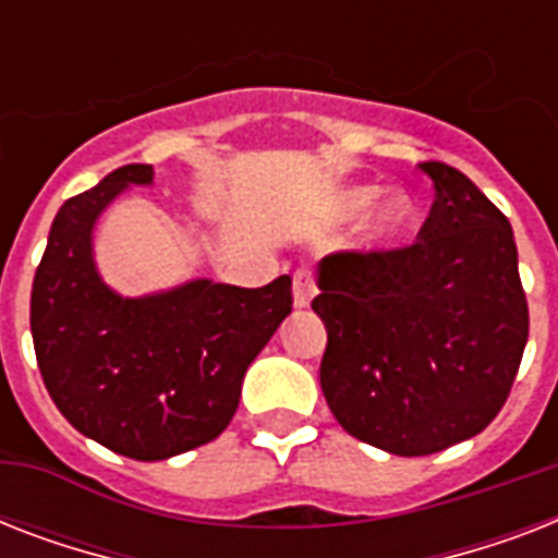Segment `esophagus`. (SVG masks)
Listing matches in <instances>:
<instances>
[{"label": "esophagus", "mask_w": 558, "mask_h": 558, "mask_svg": "<svg viewBox=\"0 0 558 558\" xmlns=\"http://www.w3.org/2000/svg\"><path fill=\"white\" fill-rule=\"evenodd\" d=\"M292 292H295V306L298 310H306L313 304L315 298V278L310 269H298L295 278H292Z\"/></svg>", "instance_id": "esophagus-1"}]
</instances>
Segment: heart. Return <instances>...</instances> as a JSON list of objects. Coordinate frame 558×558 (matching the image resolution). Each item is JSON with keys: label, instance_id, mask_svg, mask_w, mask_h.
<instances>
[{"label": "heart", "instance_id": "1", "mask_svg": "<svg viewBox=\"0 0 558 558\" xmlns=\"http://www.w3.org/2000/svg\"><path fill=\"white\" fill-rule=\"evenodd\" d=\"M362 218V234L359 245L367 252H381L399 243L408 234V228L414 226L416 205L405 191H381L376 185H350L332 191L322 202V219L330 226H344Z\"/></svg>", "mask_w": 558, "mask_h": 558}]
</instances>
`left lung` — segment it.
I'll return each mask as SVG.
<instances>
[{
    "label": "left lung",
    "instance_id": "left-lung-1",
    "mask_svg": "<svg viewBox=\"0 0 558 558\" xmlns=\"http://www.w3.org/2000/svg\"><path fill=\"white\" fill-rule=\"evenodd\" d=\"M414 245L318 263L322 390L356 440L420 458L469 440L510 397L527 344L519 248L501 210L442 161Z\"/></svg>",
    "mask_w": 558,
    "mask_h": 558
}]
</instances>
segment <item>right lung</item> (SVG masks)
Instances as JSON below:
<instances>
[{"instance_id":"right-lung-1","label":"right lung","mask_w":558,"mask_h":558,"mask_svg":"<svg viewBox=\"0 0 558 558\" xmlns=\"http://www.w3.org/2000/svg\"><path fill=\"white\" fill-rule=\"evenodd\" d=\"M153 165H126L57 210L31 289L37 365L60 414L133 460H168L226 432L243 376L292 313V278L260 289L214 283L126 298L100 278L95 226Z\"/></svg>"}]
</instances>
